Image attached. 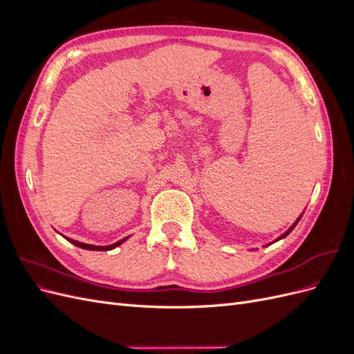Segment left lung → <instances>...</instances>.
Masks as SVG:
<instances>
[{
  "instance_id": "obj_1",
  "label": "left lung",
  "mask_w": 354,
  "mask_h": 354,
  "mask_svg": "<svg viewBox=\"0 0 354 354\" xmlns=\"http://www.w3.org/2000/svg\"><path fill=\"white\" fill-rule=\"evenodd\" d=\"M301 217H303V212H301V214H299V217H298V218H297V220H295V221H294V223H292V226H291V227H289V229H288V230H286V232H285V233H282V234H281V236H279V238H276V239H274V241H273V242H270V243H269V245H272V243H274V242H277V241H281V239H283V238H286V236H288V234H289V233H291V232H292V230H294V227H295V226H297V224H298V221H299V220H301ZM269 245H264V246H269Z\"/></svg>"
}]
</instances>
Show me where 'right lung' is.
I'll list each match as a JSON object with an SVG mask.
<instances>
[{"mask_svg": "<svg viewBox=\"0 0 354 354\" xmlns=\"http://www.w3.org/2000/svg\"><path fill=\"white\" fill-rule=\"evenodd\" d=\"M63 238H65L66 241H69L71 243H73L75 246H80V248H82V250H88V251H111V250H115L116 246H120V245H122L128 238L130 236H127V238H124V239H121V241H118V242H115V243H112V245H90V243H84V242H80V241H75V239H71V238H68V236H65V234H62Z\"/></svg>", "mask_w": 354, "mask_h": 354, "instance_id": "add662e5", "label": "right lung"}]
</instances>
